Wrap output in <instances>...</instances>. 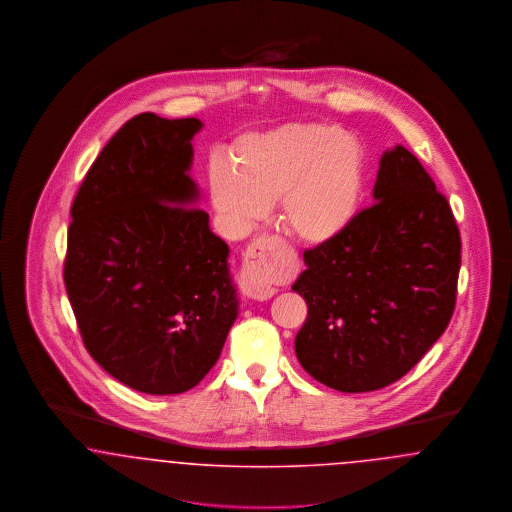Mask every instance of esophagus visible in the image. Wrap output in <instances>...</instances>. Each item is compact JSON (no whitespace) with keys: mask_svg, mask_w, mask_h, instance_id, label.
I'll list each match as a JSON object with an SVG mask.
<instances>
[{"mask_svg":"<svg viewBox=\"0 0 512 512\" xmlns=\"http://www.w3.org/2000/svg\"><path fill=\"white\" fill-rule=\"evenodd\" d=\"M278 255V240L270 236H257L247 245L242 257L240 284L249 299L267 301L274 295V288L267 284V278L274 270Z\"/></svg>","mask_w":512,"mask_h":512,"instance_id":"esophagus-1","label":"esophagus"}]
</instances>
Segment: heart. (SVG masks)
I'll return each instance as SVG.
<instances>
[{"mask_svg": "<svg viewBox=\"0 0 512 512\" xmlns=\"http://www.w3.org/2000/svg\"><path fill=\"white\" fill-rule=\"evenodd\" d=\"M232 166L209 171L215 209L234 232L263 219L280 201L282 224L305 244H324L351 222L363 188V149L328 124H286L245 134Z\"/></svg>", "mask_w": 512, "mask_h": 512, "instance_id": "heart-1", "label": "heart"}]
</instances>
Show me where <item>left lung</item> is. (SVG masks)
<instances>
[{
    "instance_id": "left-lung-1",
    "label": "left lung",
    "mask_w": 512,
    "mask_h": 512,
    "mask_svg": "<svg viewBox=\"0 0 512 512\" xmlns=\"http://www.w3.org/2000/svg\"><path fill=\"white\" fill-rule=\"evenodd\" d=\"M374 205L330 242L305 249L295 280L309 315L301 366L332 390H382L405 376L455 311L461 232L447 197L409 149L380 159Z\"/></svg>"
}]
</instances>
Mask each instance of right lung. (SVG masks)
Masks as SVG:
<instances>
[{"mask_svg":"<svg viewBox=\"0 0 512 512\" xmlns=\"http://www.w3.org/2000/svg\"><path fill=\"white\" fill-rule=\"evenodd\" d=\"M203 124L142 113L101 149L71 207L65 288L88 353L132 390H192L238 317L228 245L188 176Z\"/></svg>","mask_w":512,"mask_h":512,"instance_id":"obj_1","label":"right lung"}]
</instances>
